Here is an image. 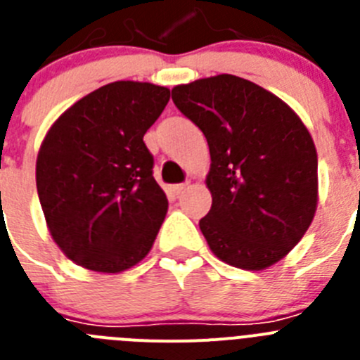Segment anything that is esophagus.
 I'll return each mask as SVG.
<instances>
[{
  "mask_svg": "<svg viewBox=\"0 0 360 360\" xmlns=\"http://www.w3.org/2000/svg\"><path fill=\"white\" fill-rule=\"evenodd\" d=\"M189 186V184H176V186H173V191H174V195H180L182 191H186V187Z\"/></svg>",
  "mask_w": 360,
  "mask_h": 360,
  "instance_id": "1",
  "label": "esophagus"
}]
</instances>
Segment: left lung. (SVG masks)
Segmentation results:
<instances>
[{
    "label": "left lung",
    "mask_w": 360,
    "mask_h": 360,
    "mask_svg": "<svg viewBox=\"0 0 360 360\" xmlns=\"http://www.w3.org/2000/svg\"><path fill=\"white\" fill-rule=\"evenodd\" d=\"M173 103L211 153V211L200 219L221 262L263 270L287 256L317 209V151L299 115L262 86L231 73L178 84Z\"/></svg>",
    "instance_id": "1"
}]
</instances>
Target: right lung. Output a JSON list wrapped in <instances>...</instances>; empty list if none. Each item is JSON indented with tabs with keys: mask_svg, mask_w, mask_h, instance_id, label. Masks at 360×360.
I'll return each mask as SVG.
<instances>
[{
	"mask_svg": "<svg viewBox=\"0 0 360 360\" xmlns=\"http://www.w3.org/2000/svg\"><path fill=\"white\" fill-rule=\"evenodd\" d=\"M169 88L117 81L70 106L41 142L36 184L46 227L68 259L117 274L142 262L167 212L144 135Z\"/></svg>",
	"mask_w": 360,
	"mask_h": 360,
	"instance_id": "obj_1",
	"label": "right lung"
}]
</instances>
